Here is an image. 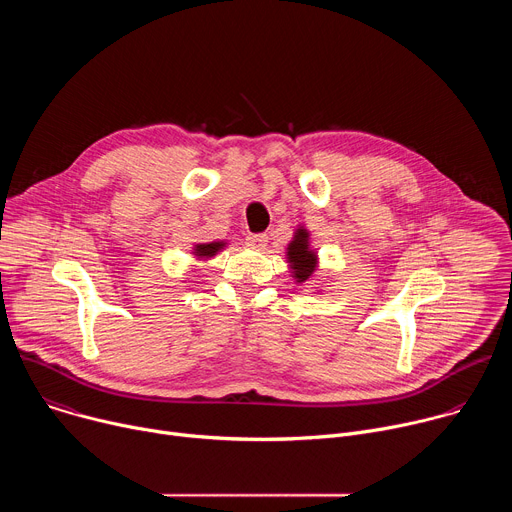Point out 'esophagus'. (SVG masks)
<instances>
[{"mask_svg": "<svg viewBox=\"0 0 512 512\" xmlns=\"http://www.w3.org/2000/svg\"><path fill=\"white\" fill-rule=\"evenodd\" d=\"M267 241H269V237L265 233H253L247 237V245H251L255 249H265Z\"/></svg>", "mask_w": 512, "mask_h": 512, "instance_id": "obj_1", "label": "esophagus"}]
</instances>
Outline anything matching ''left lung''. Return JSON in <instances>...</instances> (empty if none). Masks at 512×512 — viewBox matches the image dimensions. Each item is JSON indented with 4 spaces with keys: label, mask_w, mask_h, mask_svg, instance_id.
I'll use <instances>...</instances> for the list:
<instances>
[{
    "label": "left lung",
    "mask_w": 512,
    "mask_h": 512,
    "mask_svg": "<svg viewBox=\"0 0 512 512\" xmlns=\"http://www.w3.org/2000/svg\"><path fill=\"white\" fill-rule=\"evenodd\" d=\"M287 259L291 263V269H294L296 279L302 283L306 281L314 269H316V253L308 245V231L298 229L294 241L287 247Z\"/></svg>",
    "instance_id": "8db88e82"
}]
</instances>
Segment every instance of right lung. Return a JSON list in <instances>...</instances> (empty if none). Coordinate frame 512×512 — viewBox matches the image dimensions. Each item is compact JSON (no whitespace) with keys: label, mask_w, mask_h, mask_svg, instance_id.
<instances>
[{"label":"right lung","mask_w":512,"mask_h":512,"mask_svg":"<svg viewBox=\"0 0 512 512\" xmlns=\"http://www.w3.org/2000/svg\"><path fill=\"white\" fill-rule=\"evenodd\" d=\"M225 247V243H206V245H196L194 253L198 257H212L216 255V251H221Z\"/></svg>","instance_id":"1"}]
</instances>
